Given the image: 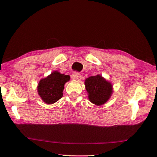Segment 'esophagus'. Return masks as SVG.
Instances as JSON below:
<instances>
[{
    "label": "esophagus",
    "mask_w": 157,
    "mask_h": 157,
    "mask_svg": "<svg viewBox=\"0 0 157 157\" xmlns=\"http://www.w3.org/2000/svg\"><path fill=\"white\" fill-rule=\"evenodd\" d=\"M71 78L77 79L79 81V80H81L82 79V75L79 72H75L74 74L71 75Z\"/></svg>",
    "instance_id": "1"
}]
</instances>
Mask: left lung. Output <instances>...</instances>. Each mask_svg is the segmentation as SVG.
<instances>
[{"label": "left lung", "instance_id": "8db88e82", "mask_svg": "<svg viewBox=\"0 0 157 157\" xmlns=\"http://www.w3.org/2000/svg\"><path fill=\"white\" fill-rule=\"evenodd\" d=\"M85 85L90 101L98 105L106 102L112 93L111 83L100 75L87 78Z\"/></svg>", "mask_w": 157, "mask_h": 157}]
</instances>
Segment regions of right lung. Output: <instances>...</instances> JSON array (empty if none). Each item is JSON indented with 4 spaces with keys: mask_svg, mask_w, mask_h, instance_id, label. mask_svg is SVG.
<instances>
[{
    "mask_svg": "<svg viewBox=\"0 0 157 157\" xmlns=\"http://www.w3.org/2000/svg\"><path fill=\"white\" fill-rule=\"evenodd\" d=\"M69 75L54 71L46 78L41 79L38 85V93L44 102L52 104L63 96L64 84L70 80Z\"/></svg>",
    "mask_w": 157,
    "mask_h": 157,
    "instance_id": "right-lung-1",
    "label": "right lung"
}]
</instances>
